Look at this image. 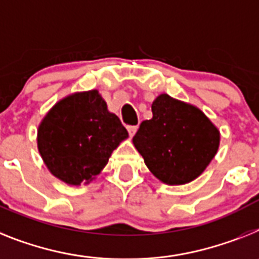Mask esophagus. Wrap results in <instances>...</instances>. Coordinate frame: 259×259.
Instances as JSON below:
<instances>
[{
  "label": "esophagus",
  "mask_w": 259,
  "mask_h": 259,
  "mask_svg": "<svg viewBox=\"0 0 259 259\" xmlns=\"http://www.w3.org/2000/svg\"><path fill=\"white\" fill-rule=\"evenodd\" d=\"M137 129H138V127H137V126H134V125H129V126H127V132H129V136L133 137L134 134H136Z\"/></svg>",
  "instance_id": "esophagus-1"
}]
</instances>
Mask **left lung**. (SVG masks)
I'll return each mask as SVG.
<instances>
[{"instance_id": "1", "label": "left lung", "mask_w": 259, "mask_h": 259, "mask_svg": "<svg viewBox=\"0 0 259 259\" xmlns=\"http://www.w3.org/2000/svg\"><path fill=\"white\" fill-rule=\"evenodd\" d=\"M153 118L143 121L133 143L149 170L163 183L196 179L216 155L220 133L196 106L160 95L151 105Z\"/></svg>"}]
</instances>
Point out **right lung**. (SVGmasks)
I'll use <instances>...</instances> for the list:
<instances>
[{
  "label": "right lung",
  "instance_id": "add662e5",
  "mask_svg": "<svg viewBox=\"0 0 259 259\" xmlns=\"http://www.w3.org/2000/svg\"><path fill=\"white\" fill-rule=\"evenodd\" d=\"M127 136L99 92L89 91L60 100L47 113L39 125L38 149L52 175L79 186L100 174Z\"/></svg>",
  "mask_w": 259,
  "mask_h": 259
}]
</instances>
